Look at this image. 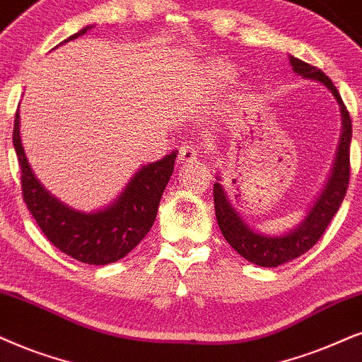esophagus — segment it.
Masks as SVG:
<instances>
[{
    "instance_id": "34e87169",
    "label": "esophagus",
    "mask_w": 362,
    "mask_h": 362,
    "mask_svg": "<svg viewBox=\"0 0 362 362\" xmlns=\"http://www.w3.org/2000/svg\"><path fill=\"white\" fill-rule=\"evenodd\" d=\"M199 155H200L199 148H197L195 145H192V144L182 145L180 150H178V160H180L182 163L192 162V160H195L197 157H199Z\"/></svg>"
}]
</instances>
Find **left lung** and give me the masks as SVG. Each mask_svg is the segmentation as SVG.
<instances>
[{"instance_id":"1","label":"left lung","mask_w":362,"mask_h":362,"mask_svg":"<svg viewBox=\"0 0 362 362\" xmlns=\"http://www.w3.org/2000/svg\"><path fill=\"white\" fill-rule=\"evenodd\" d=\"M291 65L297 75L304 76V78L321 81V83L326 85L332 91V95L341 105L342 135L336 163H334L331 178H329L326 189H324L322 195L317 199V202L314 204L305 221L287 235L271 237L255 234L237 215L234 207L227 200L222 185L218 182L214 184L215 217H217V223L221 227L222 235L226 237V240L234 247L242 257L252 264L262 265V267H277V265L289 262V260L297 259L299 255L308 252L310 247L315 245V242L321 239L327 226L331 223L332 217L339 210L351 178L349 153L352 123L349 112H347L346 105L342 103L339 91L334 86L331 78L324 75L322 70H319V68L294 57H291Z\"/></svg>"}]
</instances>
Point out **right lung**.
<instances>
[{
  "instance_id": "1",
  "label": "right lung",
  "mask_w": 362,
  "mask_h": 362,
  "mask_svg": "<svg viewBox=\"0 0 362 362\" xmlns=\"http://www.w3.org/2000/svg\"><path fill=\"white\" fill-rule=\"evenodd\" d=\"M88 28L68 40L81 36ZM13 145L21 170L23 200L41 232L62 252L90 265L120 260L148 234L177 157L172 152L158 162L145 165L132 178L115 204L98 212L85 214L68 209L49 195L31 172L20 139V113L15 115Z\"/></svg>"
}]
</instances>
